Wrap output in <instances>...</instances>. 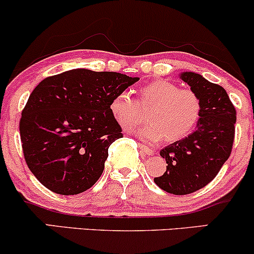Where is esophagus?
I'll list each match as a JSON object with an SVG mask.
<instances>
[{"label": "esophagus", "instance_id": "esophagus-1", "mask_svg": "<svg viewBox=\"0 0 254 254\" xmlns=\"http://www.w3.org/2000/svg\"><path fill=\"white\" fill-rule=\"evenodd\" d=\"M138 148L142 150V153L147 154V155H153L154 154V150L150 149L149 147H147V145L144 144H138Z\"/></svg>", "mask_w": 254, "mask_h": 254}]
</instances>
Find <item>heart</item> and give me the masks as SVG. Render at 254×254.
Returning a JSON list of instances; mask_svg holds the SVG:
<instances>
[{
  "mask_svg": "<svg viewBox=\"0 0 254 254\" xmlns=\"http://www.w3.org/2000/svg\"><path fill=\"white\" fill-rule=\"evenodd\" d=\"M147 119L149 124L137 131L148 142L165 138L168 143L182 141L196 129L202 116V100L193 90L182 89L170 81L150 82L138 90L137 103L127 93H119L111 100L110 111L119 127L132 130Z\"/></svg>",
  "mask_w": 254,
  "mask_h": 254,
  "instance_id": "b5f03b06",
  "label": "heart"
}]
</instances>
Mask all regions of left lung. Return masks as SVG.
I'll return each instance as SVG.
<instances>
[{
	"mask_svg": "<svg viewBox=\"0 0 254 254\" xmlns=\"http://www.w3.org/2000/svg\"><path fill=\"white\" fill-rule=\"evenodd\" d=\"M179 77L202 100V116L193 132L160 151L167 168L154 182L168 193L189 194L208 185L228 160L237 111L218 84L192 71H183Z\"/></svg>",
	"mask_w": 254,
	"mask_h": 254,
	"instance_id": "left-lung-1",
	"label": "left lung"
}]
</instances>
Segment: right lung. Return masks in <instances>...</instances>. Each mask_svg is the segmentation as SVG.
<instances>
[{
  "label": "right lung",
  "instance_id": "obj_1",
  "mask_svg": "<svg viewBox=\"0 0 254 254\" xmlns=\"http://www.w3.org/2000/svg\"><path fill=\"white\" fill-rule=\"evenodd\" d=\"M138 80L81 68L44 78L33 89L20 137L26 164L46 189L69 196L98 182L110 145L123 137L111 100Z\"/></svg>",
  "mask_w": 254,
  "mask_h": 254
}]
</instances>
